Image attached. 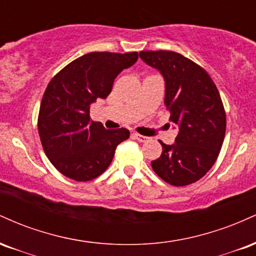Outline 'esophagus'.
I'll list each match as a JSON object with an SVG mask.
<instances>
[{
    "label": "esophagus",
    "instance_id": "1",
    "mask_svg": "<svg viewBox=\"0 0 256 256\" xmlns=\"http://www.w3.org/2000/svg\"><path fill=\"white\" fill-rule=\"evenodd\" d=\"M132 136H134V140H137L138 142H146V140H148V137H146V136H142V134H132Z\"/></svg>",
    "mask_w": 256,
    "mask_h": 256
}]
</instances>
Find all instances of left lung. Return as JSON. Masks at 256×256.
<instances>
[{"instance_id":"8db88e82","label":"left lung","mask_w":256,"mask_h":256,"mask_svg":"<svg viewBox=\"0 0 256 256\" xmlns=\"http://www.w3.org/2000/svg\"><path fill=\"white\" fill-rule=\"evenodd\" d=\"M140 58L165 80V106L178 128L173 144L152 161L154 172L174 186L198 182L212 168L226 130L219 91L207 72L174 52H140Z\"/></svg>"}]
</instances>
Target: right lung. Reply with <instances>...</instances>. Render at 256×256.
Instances as JSON below:
<instances>
[{
	"instance_id": "1",
	"label": "right lung",
	"mask_w": 256,
	"mask_h": 256,
	"mask_svg": "<svg viewBox=\"0 0 256 256\" xmlns=\"http://www.w3.org/2000/svg\"><path fill=\"white\" fill-rule=\"evenodd\" d=\"M138 58V52H89L76 58L46 86L38 116L44 152L58 172L77 182L102 174L128 128L107 130L90 119V106L110 94L114 79Z\"/></svg>"
}]
</instances>
